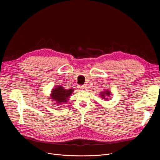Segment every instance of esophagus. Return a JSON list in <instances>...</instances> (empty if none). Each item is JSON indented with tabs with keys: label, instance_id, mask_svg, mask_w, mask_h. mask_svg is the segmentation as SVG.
<instances>
[{
	"label": "esophagus",
	"instance_id": "esophagus-1",
	"mask_svg": "<svg viewBox=\"0 0 160 160\" xmlns=\"http://www.w3.org/2000/svg\"><path fill=\"white\" fill-rule=\"evenodd\" d=\"M85 88H86L85 85H79L78 86L79 90H84L85 89Z\"/></svg>",
	"mask_w": 160,
	"mask_h": 160
}]
</instances>
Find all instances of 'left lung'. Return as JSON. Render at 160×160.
Wrapping results in <instances>:
<instances>
[{"label": "left lung", "mask_w": 160, "mask_h": 160, "mask_svg": "<svg viewBox=\"0 0 160 160\" xmlns=\"http://www.w3.org/2000/svg\"><path fill=\"white\" fill-rule=\"evenodd\" d=\"M111 95H112V94L111 93L110 91L108 90H104L103 92H100V94H99L101 98L102 99H104V101H106L108 100V97H109V96H111Z\"/></svg>", "instance_id": "obj_1"}]
</instances>
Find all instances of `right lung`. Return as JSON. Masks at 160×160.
<instances>
[{
	"mask_svg": "<svg viewBox=\"0 0 160 160\" xmlns=\"http://www.w3.org/2000/svg\"><path fill=\"white\" fill-rule=\"evenodd\" d=\"M74 91L73 89H65L64 87L61 85H58L53 89H52L50 94V99L51 101H54V104L59 105H62L66 104L69 101L70 96Z\"/></svg>",
	"mask_w": 160,
	"mask_h": 160,
	"instance_id": "1",
	"label": "right lung"
}]
</instances>
